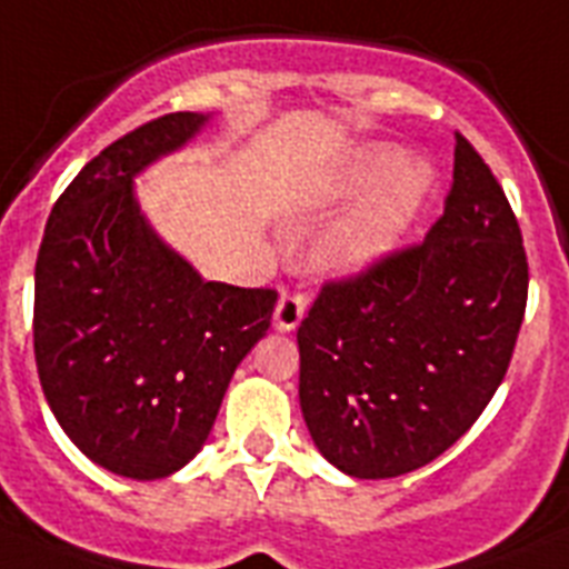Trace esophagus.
Here are the masks:
<instances>
[{
  "instance_id": "1",
  "label": "esophagus",
  "mask_w": 569,
  "mask_h": 569,
  "mask_svg": "<svg viewBox=\"0 0 569 569\" xmlns=\"http://www.w3.org/2000/svg\"><path fill=\"white\" fill-rule=\"evenodd\" d=\"M306 295H300V291H283L278 300V306H274V326H278L280 332H291V329H298L300 320H303L306 315Z\"/></svg>"
}]
</instances>
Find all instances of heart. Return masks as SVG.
I'll use <instances>...</instances> for the list:
<instances>
[{"instance_id": "heart-1", "label": "heart", "mask_w": 569, "mask_h": 569, "mask_svg": "<svg viewBox=\"0 0 569 569\" xmlns=\"http://www.w3.org/2000/svg\"><path fill=\"white\" fill-rule=\"evenodd\" d=\"M369 191L349 214L320 234L315 260L329 274H358L398 249L432 191V171L418 160H403L395 148H369L349 162L332 197Z\"/></svg>"}]
</instances>
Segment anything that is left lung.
I'll return each instance as SVG.
<instances>
[{
  "label": "left lung",
  "instance_id": "left-lung-1",
  "mask_svg": "<svg viewBox=\"0 0 569 569\" xmlns=\"http://www.w3.org/2000/svg\"><path fill=\"white\" fill-rule=\"evenodd\" d=\"M527 283L510 202L456 134L427 240L326 283L300 323V409L320 456L352 478H395L447 452L501 387Z\"/></svg>",
  "mask_w": 569,
  "mask_h": 569
}]
</instances>
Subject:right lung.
<instances>
[{
	"instance_id": "right-lung-1",
	"label": "right lung",
	"mask_w": 569,
	"mask_h": 569,
	"mask_svg": "<svg viewBox=\"0 0 569 569\" xmlns=\"http://www.w3.org/2000/svg\"><path fill=\"white\" fill-rule=\"evenodd\" d=\"M177 111L93 157L48 217L33 274V352L53 418L93 463L154 481L209 438L274 289L202 280L148 223L134 180L200 134Z\"/></svg>"
}]
</instances>
